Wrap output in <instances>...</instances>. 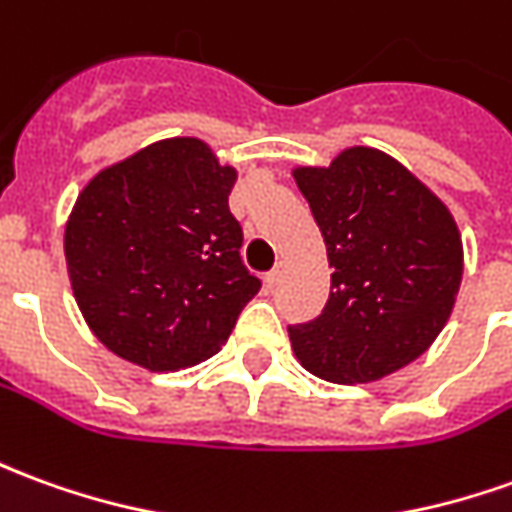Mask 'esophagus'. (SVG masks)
<instances>
[{
    "instance_id": "1",
    "label": "esophagus",
    "mask_w": 512,
    "mask_h": 512,
    "mask_svg": "<svg viewBox=\"0 0 512 512\" xmlns=\"http://www.w3.org/2000/svg\"><path fill=\"white\" fill-rule=\"evenodd\" d=\"M282 277H285V263H282V260H280V263H277V266L271 268V271H268V274H266V282H268V285H277V282H280Z\"/></svg>"
}]
</instances>
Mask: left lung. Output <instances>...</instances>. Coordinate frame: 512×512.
<instances>
[{
  "instance_id": "left-lung-1",
  "label": "left lung",
  "mask_w": 512,
  "mask_h": 512,
  "mask_svg": "<svg viewBox=\"0 0 512 512\" xmlns=\"http://www.w3.org/2000/svg\"><path fill=\"white\" fill-rule=\"evenodd\" d=\"M293 180L313 210L330 260L321 316L288 327L299 363L321 380L374 382L421 357L452 316L463 241L449 207L371 146Z\"/></svg>"
}]
</instances>
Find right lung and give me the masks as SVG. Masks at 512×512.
I'll list each match as a JSON object with an SVG mask.
<instances>
[{
  "mask_svg": "<svg viewBox=\"0 0 512 512\" xmlns=\"http://www.w3.org/2000/svg\"><path fill=\"white\" fill-rule=\"evenodd\" d=\"M238 171L199 138H166L88 182L63 249L82 318L113 355L149 371L196 366L260 291L230 213Z\"/></svg>",
  "mask_w": 512,
  "mask_h": 512,
  "instance_id": "right-lung-1",
  "label": "right lung"
}]
</instances>
